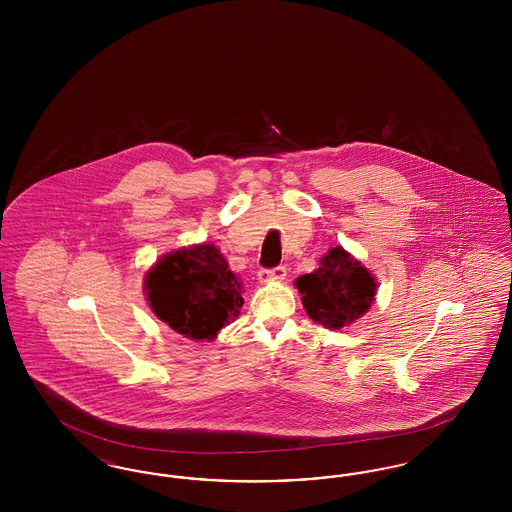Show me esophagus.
<instances>
[{"mask_svg":"<svg viewBox=\"0 0 512 512\" xmlns=\"http://www.w3.org/2000/svg\"><path fill=\"white\" fill-rule=\"evenodd\" d=\"M286 267H282V265H278V267L274 268H261L259 272H257V276H259V280L261 282H268V280H284L286 278Z\"/></svg>","mask_w":512,"mask_h":512,"instance_id":"1","label":"esophagus"}]
</instances>
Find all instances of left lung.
Instances as JSON below:
<instances>
[{
	"mask_svg": "<svg viewBox=\"0 0 512 512\" xmlns=\"http://www.w3.org/2000/svg\"><path fill=\"white\" fill-rule=\"evenodd\" d=\"M307 315L326 328H343L370 309L376 282L357 259L341 247L330 249L320 267L295 280Z\"/></svg>",
	"mask_w": 512,
	"mask_h": 512,
	"instance_id": "left-lung-1",
	"label": "left lung"
}]
</instances>
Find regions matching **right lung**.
<instances>
[{"instance_id": "obj_1", "label": "right lung", "mask_w": 512, "mask_h": 512, "mask_svg": "<svg viewBox=\"0 0 512 512\" xmlns=\"http://www.w3.org/2000/svg\"><path fill=\"white\" fill-rule=\"evenodd\" d=\"M146 290L153 313L197 341L213 340L244 305L238 276L213 244L165 255L147 272Z\"/></svg>"}]
</instances>
